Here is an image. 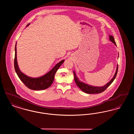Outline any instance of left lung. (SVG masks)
Instances as JSON below:
<instances>
[{
  "mask_svg": "<svg viewBox=\"0 0 134 134\" xmlns=\"http://www.w3.org/2000/svg\"><path fill=\"white\" fill-rule=\"evenodd\" d=\"M109 40H110V41H111L116 46L113 36H111V35H109ZM118 71V65H117L116 70V72L115 73V75H114V77L111 79V80L109 82H108L107 84H106L104 86H102V87L93 86L89 85L87 84L83 83V82H81L78 79V78H77V77L76 75V73H75L74 71L73 73H74V80H75V82L77 86L79 88H80L81 90H82L83 92H84L86 93L94 94V93H99L102 92L103 91H104L105 89L108 87V86L112 83V82L114 81V80H115V78L117 75Z\"/></svg>",
  "mask_w": 134,
  "mask_h": 134,
  "instance_id": "8db88e82",
  "label": "left lung"
}]
</instances>
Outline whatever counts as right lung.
Returning <instances> with one entry per match:
<instances>
[{
    "mask_svg": "<svg viewBox=\"0 0 134 134\" xmlns=\"http://www.w3.org/2000/svg\"><path fill=\"white\" fill-rule=\"evenodd\" d=\"M30 25L28 24L27 26ZM16 45L15 46V57L14 61V66L15 71L20 80L24 83L27 87L34 90H40L47 89L49 87L53 82L54 76L58 69L60 66L63 63L64 60H63L55 65V66L49 72L43 76L38 78H32L27 76L22 73L19 68L16 58Z\"/></svg>",
    "mask_w": 134,
    "mask_h": 134,
    "instance_id": "obj_1",
    "label": "right lung"
}]
</instances>
